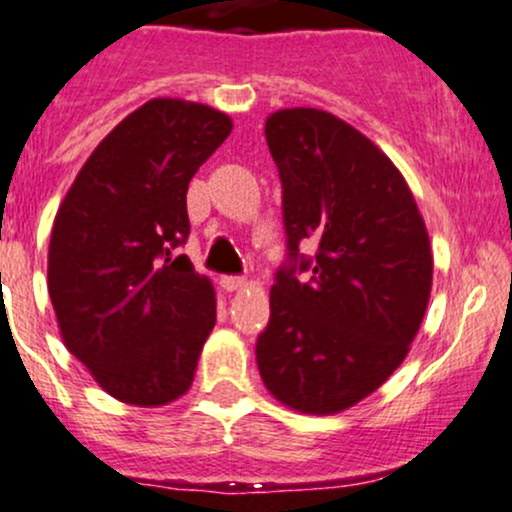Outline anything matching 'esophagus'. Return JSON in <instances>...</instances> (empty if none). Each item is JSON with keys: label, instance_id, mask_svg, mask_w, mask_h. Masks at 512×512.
I'll return each instance as SVG.
<instances>
[{"label": "esophagus", "instance_id": "obj_1", "mask_svg": "<svg viewBox=\"0 0 512 512\" xmlns=\"http://www.w3.org/2000/svg\"><path fill=\"white\" fill-rule=\"evenodd\" d=\"M221 286L226 291H238V289H245L248 281H245L243 276H221Z\"/></svg>", "mask_w": 512, "mask_h": 512}]
</instances>
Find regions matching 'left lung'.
<instances>
[{"mask_svg":"<svg viewBox=\"0 0 512 512\" xmlns=\"http://www.w3.org/2000/svg\"><path fill=\"white\" fill-rule=\"evenodd\" d=\"M284 187L289 255L276 272L257 368L269 395L301 414L330 416L373 395L409 354L433 286L424 216L395 163L349 122L317 108L264 122Z\"/></svg>","mask_w":512,"mask_h":512,"instance_id":"left-lung-1","label":"left lung"}]
</instances>
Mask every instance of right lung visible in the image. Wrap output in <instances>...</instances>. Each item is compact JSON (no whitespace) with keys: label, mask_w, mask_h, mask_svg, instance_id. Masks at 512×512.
Segmentation results:
<instances>
[{"label":"right lung","mask_w":512,"mask_h":512,"mask_svg":"<svg viewBox=\"0 0 512 512\" xmlns=\"http://www.w3.org/2000/svg\"><path fill=\"white\" fill-rule=\"evenodd\" d=\"M221 110L154 98L93 149L52 223L62 342L110 397L163 407L190 390L216 293L187 255V185L231 134Z\"/></svg>","instance_id":"add662e5"}]
</instances>
